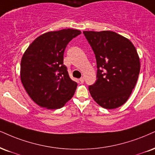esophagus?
Returning <instances> with one entry per match:
<instances>
[{"instance_id":"1","label":"esophagus","mask_w":155,"mask_h":155,"mask_svg":"<svg viewBox=\"0 0 155 155\" xmlns=\"http://www.w3.org/2000/svg\"><path fill=\"white\" fill-rule=\"evenodd\" d=\"M80 81H81V83H84V78H80Z\"/></svg>"}]
</instances>
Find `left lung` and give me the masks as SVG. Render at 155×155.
I'll return each mask as SVG.
<instances>
[{
    "label": "left lung",
    "mask_w": 155,
    "mask_h": 155,
    "mask_svg": "<svg viewBox=\"0 0 155 155\" xmlns=\"http://www.w3.org/2000/svg\"><path fill=\"white\" fill-rule=\"evenodd\" d=\"M97 62V80L89 86L95 102L106 109L125 104L136 85L140 60L127 38L111 31H84Z\"/></svg>",
    "instance_id": "left-lung-1"
}]
</instances>
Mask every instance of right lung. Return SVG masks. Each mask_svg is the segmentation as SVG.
<instances>
[{
	"label": "right lung",
	"mask_w": 155,
	"mask_h": 155,
	"mask_svg": "<svg viewBox=\"0 0 155 155\" xmlns=\"http://www.w3.org/2000/svg\"><path fill=\"white\" fill-rule=\"evenodd\" d=\"M81 31L64 28L41 34L25 51L20 77L33 101L47 109H58L73 96L78 83L69 76L63 64L68 44Z\"/></svg>",
	"instance_id": "obj_1"
}]
</instances>
